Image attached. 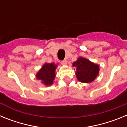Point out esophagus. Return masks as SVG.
Returning a JSON list of instances; mask_svg holds the SVG:
<instances>
[{"mask_svg": "<svg viewBox=\"0 0 127 127\" xmlns=\"http://www.w3.org/2000/svg\"><path fill=\"white\" fill-rule=\"evenodd\" d=\"M61 64L63 65H65L67 64V61L65 60H63V61L61 62Z\"/></svg>", "mask_w": 127, "mask_h": 127, "instance_id": "obj_1", "label": "esophagus"}]
</instances>
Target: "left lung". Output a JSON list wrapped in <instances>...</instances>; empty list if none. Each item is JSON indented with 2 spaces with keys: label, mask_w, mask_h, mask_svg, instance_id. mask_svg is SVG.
<instances>
[{
  "label": "left lung",
  "mask_w": 127,
  "mask_h": 127,
  "mask_svg": "<svg viewBox=\"0 0 127 127\" xmlns=\"http://www.w3.org/2000/svg\"><path fill=\"white\" fill-rule=\"evenodd\" d=\"M72 67H76L75 74L77 80L84 83L94 81L99 74V65L83 57H78L72 64Z\"/></svg>",
  "instance_id": "left-lung-1"
}]
</instances>
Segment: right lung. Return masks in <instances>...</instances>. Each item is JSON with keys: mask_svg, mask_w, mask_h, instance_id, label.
<instances>
[{"mask_svg": "<svg viewBox=\"0 0 127 127\" xmlns=\"http://www.w3.org/2000/svg\"><path fill=\"white\" fill-rule=\"evenodd\" d=\"M58 65L54 63H45L41 69L37 72L36 78L41 81V83L45 86H51L53 84L56 76L55 70Z\"/></svg>", "mask_w": 127, "mask_h": 127, "instance_id": "1", "label": "right lung"}]
</instances>
